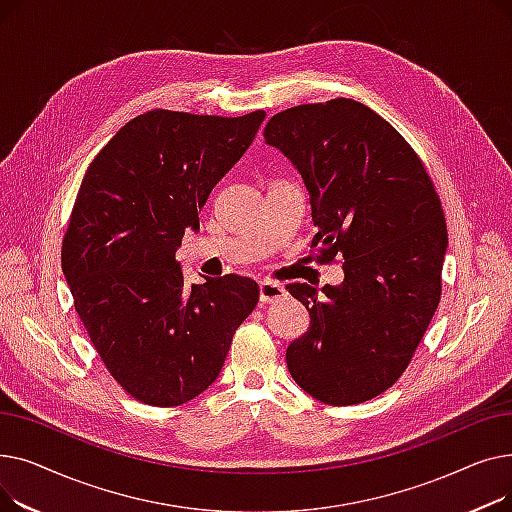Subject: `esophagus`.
Returning <instances> with one entry per match:
<instances>
[{
	"mask_svg": "<svg viewBox=\"0 0 512 512\" xmlns=\"http://www.w3.org/2000/svg\"><path fill=\"white\" fill-rule=\"evenodd\" d=\"M286 299V288L278 282H259V301L261 303H278Z\"/></svg>",
	"mask_w": 512,
	"mask_h": 512,
	"instance_id": "obj_1",
	"label": "esophagus"
}]
</instances>
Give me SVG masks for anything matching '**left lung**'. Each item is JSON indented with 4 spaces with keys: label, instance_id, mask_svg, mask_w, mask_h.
I'll list each match as a JSON object with an SVG mask.
<instances>
[{
    "label": "left lung",
    "instance_id": "8db88e82",
    "mask_svg": "<svg viewBox=\"0 0 512 512\" xmlns=\"http://www.w3.org/2000/svg\"><path fill=\"white\" fill-rule=\"evenodd\" d=\"M299 170L317 228L315 259L344 282L286 290L311 317L286 348L307 394L334 407L386 392L411 363L442 294L446 220L432 178L402 134L353 99L305 103L263 130Z\"/></svg>",
    "mask_w": 512,
    "mask_h": 512
}]
</instances>
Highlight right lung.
Returning a JSON list of instances; mask_svg holds the SVG:
<instances>
[{
	"instance_id": "1",
	"label": "right lung",
	"mask_w": 512,
	"mask_h": 512,
	"mask_svg": "<svg viewBox=\"0 0 512 512\" xmlns=\"http://www.w3.org/2000/svg\"><path fill=\"white\" fill-rule=\"evenodd\" d=\"M265 118L151 110L124 124L83 178L62 242L74 309L112 378L151 407H178L218 378L255 280L184 282L176 249Z\"/></svg>"
}]
</instances>
